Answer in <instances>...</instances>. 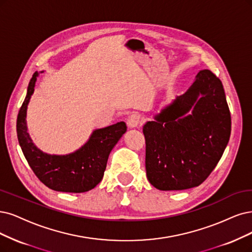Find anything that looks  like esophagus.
<instances>
[{
	"label": "esophagus",
	"instance_id": "esophagus-1",
	"mask_svg": "<svg viewBox=\"0 0 252 252\" xmlns=\"http://www.w3.org/2000/svg\"><path fill=\"white\" fill-rule=\"evenodd\" d=\"M126 124H127L128 127H132V128L140 126L142 125V117H141L140 114L133 113L127 117Z\"/></svg>",
	"mask_w": 252,
	"mask_h": 252
}]
</instances>
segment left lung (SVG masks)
<instances>
[{
    "label": "left lung",
    "instance_id": "1",
    "mask_svg": "<svg viewBox=\"0 0 252 252\" xmlns=\"http://www.w3.org/2000/svg\"><path fill=\"white\" fill-rule=\"evenodd\" d=\"M230 129L221 81L200 70L184 94L143 126L148 181L162 191L197 187L221 159Z\"/></svg>",
    "mask_w": 252,
    "mask_h": 252
}]
</instances>
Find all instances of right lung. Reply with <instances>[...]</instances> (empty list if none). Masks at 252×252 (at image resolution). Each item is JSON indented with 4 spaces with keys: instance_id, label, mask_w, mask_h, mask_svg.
Here are the masks:
<instances>
[{
    "instance_id": "obj_1",
    "label": "right lung",
    "mask_w": 252,
    "mask_h": 252,
    "mask_svg": "<svg viewBox=\"0 0 252 252\" xmlns=\"http://www.w3.org/2000/svg\"><path fill=\"white\" fill-rule=\"evenodd\" d=\"M38 74L37 71L34 72L26 98L18 112L16 121L18 143L31 169L46 187L60 192H87L102 180L109 155L126 132V125L120 121L95 129L85 144L68 155L57 156L41 152L32 142L26 121L28 104L34 92Z\"/></svg>"
}]
</instances>
